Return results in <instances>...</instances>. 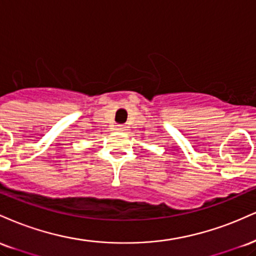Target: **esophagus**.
I'll return each mask as SVG.
<instances>
[{
	"mask_svg": "<svg viewBox=\"0 0 256 256\" xmlns=\"http://www.w3.org/2000/svg\"><path fill=\"white\" fill-rule=\"evenodd\" d=\"M116 131H124L125 128H124V126H122V125H116Z\"/></svg>",
	"mask_w": 256,
	"mask_h": 256,
	"instance_id": "34e87169",
	"label": "esophagus"
}]
</instances>
